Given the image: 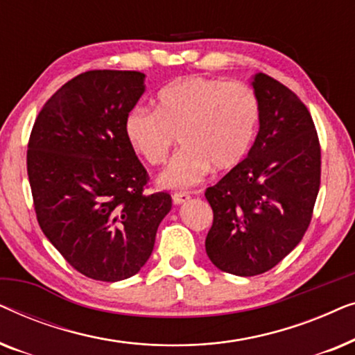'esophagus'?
Wrapping results in <instances>:
<instances>
[{"mask_svg":"<svg viewBox=\"0 0 355 355\" xmlns=\"http://www.w3.org/2000/svg\"><path fill=\"white\" fill-rule=\"evenodd\" d=\"M189 200H191V196H189V193L178 192V193H174V196H173V203H174V205H181V203H186Z\"/></svg>","mask_w":355,"mask_h":355,"instance_id":"esophagus-1","label":"esophagus"}]
</instances>
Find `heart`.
Masks as SVG:
<instances>
[{"instance_id": "heart-1", "label": "heart", "mask_w": 355, "mask_h": 355, "mask_svg": "<svg viewBox=\"0 0 355 355\" xmlns=\"http://www.w3.org/2000/svg\"><path fill=\"white\" fill-rule=\"evenodd\" d=\"M260 118L250 87L200 76L164 85L157 110L134 108L124 123L125 139L148 164L166 162L176 145L182 150L158 176V186L184 191L216 173L237 166L249 152Z\"/></svg>"}]
</instances>
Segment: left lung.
Returning a JSON list of instances; mask_svg holds the SVG:
<instances>
[{"label":"left lung","instance_id":"left-lung-1","mask_svg":"<svg viewBox=\"0 0 355 355\" xmlns=\"http://www.w3.org/2000/svg\"><path fill=\"white\" fill-rule=\"evenodd\" d=\"M250 85L260 108L255 142L245 159L205 192L213 210L207 255L236 276L265 273L302 241L322 164L312 116L299 96L261 72Z\"/></svg>","mask_w":355,"mask_h":355}]
</instances>
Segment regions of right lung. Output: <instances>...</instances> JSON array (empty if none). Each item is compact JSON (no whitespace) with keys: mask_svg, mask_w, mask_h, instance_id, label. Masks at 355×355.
Wrapping results in <instances>:
<instances>
[{"mask_svg":"<svg viewBox=\"0 0 355 355\" xmlns=\"http://www.w3.org/2000/svg\"><path fill=\"white\" fill-rule=\"evenodd\" d=\"M144 92L142 72H84L46 101L28 140L38 225L67 263L96 281L137 275L171 210L169 193H144L147 171L125 139Z\"/></svg>","mask_w":355,"mask_h":355,"instance_id":"right-lung-1","label":"right lung"}]
</instances>
